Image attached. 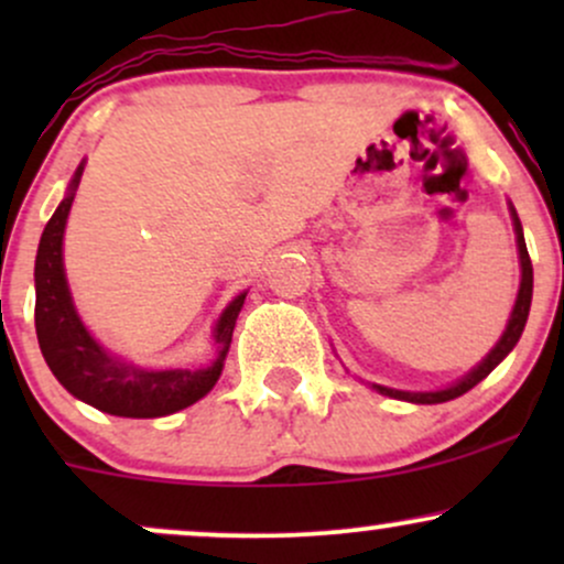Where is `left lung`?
Returning a JSON list of instances; mask_svg holds the SVG:
<instances>
[{
    "label": "left lung",
    "instance_id": "8db88e82",
    "mask_svg": "<svg viewBox=\"0 0 564 564\" xmlns=\"http://www.w3.org/2000/svg\"><path fill=\"white\" fill-rule=\"evenodd\" d=\"M509 215H511V225H514V236H517V254H520V291H517L514 307H511V315L507 321V328H503L501 339L496 341V347L490 349L488 355L471 368L469 373H464L462 379L453 381V384L443 387V390H432V392H408V390H394V387H384V384H371L379 394H387V398L394 400H405V403H419V405H435V403H448V400L458 398V394L469 392L471 387L480 384V381L488 377L494 368L501 364L503 358L514 349L517 341H520L522 332H525L528 323V313H530V300H533V264H530L528 257V246H525V236H522V225L520 217H517L514 206L509 204Z\"/></svg>",
    "mask_w": 564,
    "mask_h": 564
}]
</instances>
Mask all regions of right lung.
<instances>
[{"label": "right lung", "mask_w": 564, "mask_h": 564, "mask_svg": "<svg viewBox=\"0 0 564 564\" xmlns=\"http://www.w3.org/2000/svg\"><path fill=\"white\" fill-rule=\"evenodd\" d=\"M84 161L70 177L66 196L57 204L42 232L34 264L36 286V336L50 371L66 390L82 403L102 413L124 419H159L183 411L204 394L212 392L232 341V328L241 313L246 291L219 313L212 328L217 355L204 368H142L132 360L108 352L93 334L87 332L74 296H70L66 268H63V232H66L68 212L79 187Z\"/></svg>", "instance_id": "1"}]
</instances>
